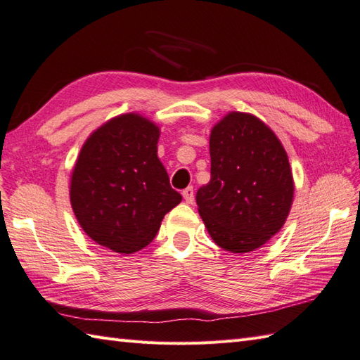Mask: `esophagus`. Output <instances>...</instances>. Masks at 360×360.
Instances as JSON below:
<instances>
[{
	"label": "esophagus",
	"mask_w": 360,
	"mask_h": 360,
	"mask_svg": "<svg viewBox=\"0 0 360 360\" xmlns=\"http://www.w3.org/2000/svg\"><path fill=\"white\" fill-rule=\"evenodd\" d=\"M183 198H185L186 203H189V205L194 203V188L188 186L185 191H183Z\"/></svg>",
	"instance_id": "esophagus-1"
}]
</instances>
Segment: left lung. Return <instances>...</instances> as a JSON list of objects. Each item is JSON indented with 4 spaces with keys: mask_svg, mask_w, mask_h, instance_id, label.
I'll return each mask as SVG.
<instances>
[{
    "mask_svg": "<svg viewBox=\"0 0 360 360\" xmlns=\"http://www.w3.org/2000/svg\"><path fill=\"white\" fill-rule=\"evenodd\" d=\"M210 181L197 191L198 214L218 246L261 248L284 226L293 175L284 146L264 122L232 111L210 131Z\"/></svg>",
    "mask_w": 360,
    "mask_h": 360,
    "instance_id": "left-lung-1",
    "label": "left lung"
}]
</instances>
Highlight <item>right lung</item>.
Segmentation results:
<instances>
[{
    "label": "right lung",
    "mask_w": 360,
    "mask_h": 360,
    "mask_svg": "<svg viewBox=\"0 0 360 360\" xmlns=\"http://www.w3.org/2000/svg\"><path fill=\"white\" fill-rule=\"evenodd\" d=\"M160 129L140 114L108 120L86 139L72 172L70 201L84 232L117 253L150 244L181 201L157 157Z\"/></svg>",
    "instance_id": "1"
}]
</instances>
